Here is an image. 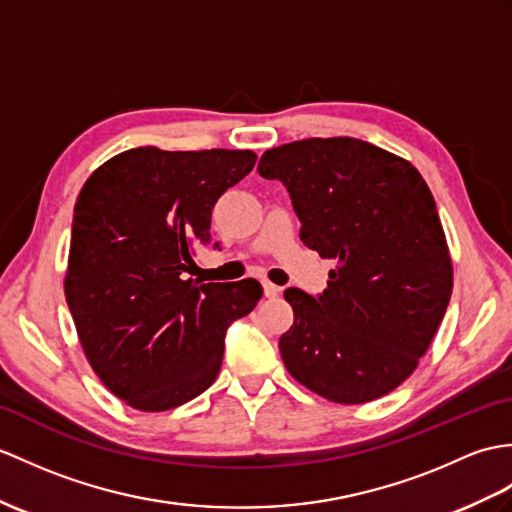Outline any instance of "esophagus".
Returning <instances> with one entry per match:
<instances>
[{"label": "esophagus", "mask_w": 512, "mask_h": 512, "mask_svg": "<svg viewBox=\"0 0 512 512\" xmlns=\"http://www.w3.org/2000/svg\"><path fill=\"white\" fill-rule=\"evenodd\" d=\"M279 292H281L279 285L270 283V281H264V294L268 296V299H275V296H279Z\"/></svg>", "instance_id": "1"}]
</instances>
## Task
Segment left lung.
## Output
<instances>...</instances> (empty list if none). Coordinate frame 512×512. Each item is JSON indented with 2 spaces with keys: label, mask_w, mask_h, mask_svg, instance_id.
<instances>
[{
  "label": "left lung",
  "mask_w": 512,
  "mask_h": 512,
  "mask_svg": "<svg viewBox=\"0 0 512 512\" xmlns=\"http://www.w3.org/2000/svg\"><path fill=\"white\" fill-rule=\"evenodd\" d=\"M257 170L288 187L303 244L336 261L316 299L283 292L294 310L279 338L285 368L347 406L388 395L432 344L454 288L430 187L410 161L353 137L283 144Z\"/></svg>",
  "instance_id": "8db88e82"
}]
</instances>
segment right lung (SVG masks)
<instances>
[{
  "label": "right lung",
  "mask_w": 512,
  "mask_h": 512,
  "mask_svg": "<svg viewBox=\"0 0 512 512\" xmlns=\"http://www.w3.org/2000/svg\"><path fill=\"white\" fill-rule=\"evenodd\" d=\"M253 150L120 152L82 185L65 296L87 360L128 406L172 410L220 373L224 334L261 299L255 279H185L211 244V211L253 170ZM218 246V244H216Z\"/></svg>",
  "instance_id": "obj_1"
}]
</instances>
